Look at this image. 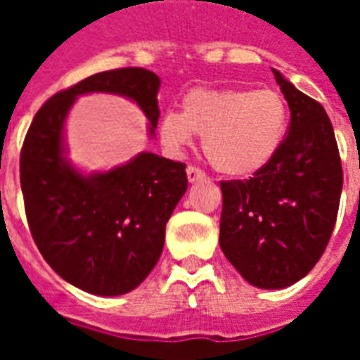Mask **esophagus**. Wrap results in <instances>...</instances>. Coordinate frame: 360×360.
Segmentation results:
<instances>
[{
	"label": "esophagus",
	"instance_id": "1",
	"mask_svg": "<svg viewBox=\"0 0 360 360\" xmlns=\"http://www.w3.org/2000/svg\"><path fill=\"white\" fill-rule=\"evenodd\" d=\"M186 177H188V183H198V181L205 179V174L196 166H188L186 168Z\"/></svg>",
	"mask_w": 360,
	"mask_h": 360
}]
</instances>
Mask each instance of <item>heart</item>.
I'll return each instance as SVG.
<instances>
[{
  "label": "heart",
  "instance_id": "heart-1",
  "mask_svg": "<svg viewBox=\"0 0 360 360\" xmlns=\"http://www.w3.org/2000/svg\"><path fill=\"white\" fill-rule=\"evenodd\" d=\"M288 104L274 89H207L186 93L183 112H164L160 140L181 151L203 136L205 157L217 172L248 177L265 168L284 143Z\"/></svg>",
  "mask_w": 360,
  "mask_h": 360
}]
</instances>
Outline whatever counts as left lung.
<instances>
[{
	"label": "left lung",
	"mask_w": 360,
	"mask_h": 360,
	"mask_svg": "<svg viewBox=\"0 0 360 360\" xmlns=\"http://www.w3.org/2000/svg\"><path fill=\"white\" fill-rule=\"evenodd\" d=\"M273 75L290 106V132L250 179L220 183V248L262 290H284L312 271L335 228L344 183L325 108L276 69Z\"/></svg>",
	"instance_id": "8db88e82"
}]
</instances>
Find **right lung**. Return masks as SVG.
Segmentation results:
<instances>
[{
	"label": "right lung",
	"instance_id": "add662e5",
	"mask_svg": "<svg viewBox=\"0 0 360 360\" xmlns=\"http://www.w3.org/2000/svg\"><path fill=\"white\" fill-rule=\"evenodd\" d=\"M158 87L147 69L98 72L48 98L25 134L20 185L31 236L61 278L93 295H124L147 278L188 183L185 164L149 151L86 174L67 157L65 121L78 97L110 93L138 104L155 138Z\"/></svg>",
	"mask_w": 360,
	"mask_h": 360
}]
</instances>
